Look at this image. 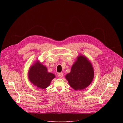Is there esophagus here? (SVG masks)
<instances>
[{"label":"esophagus","mask_w":123,"mask_h":123,"mask_svg":"<svg viewBox=\"0 0 123 123\" xmlns=\"http://www.w3.org/2000/svg\"><path fill=\"white\" fill-rule=\"evenodd\" d=\"M57 76L59 78H62L63 76V74L62 73H58L57 74Z\"/></svg>","instance_id":"esophagus-1"}]
</instances>
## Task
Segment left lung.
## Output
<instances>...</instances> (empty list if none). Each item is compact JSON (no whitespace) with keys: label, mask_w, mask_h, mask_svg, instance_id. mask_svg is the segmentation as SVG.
<instances>
[{"label":"left lung","mask_w":123,"mask_h":123,"mask_svg":"<svg viewBox=\"0 0 123 123\" xmlns=\"http://www.w3.org/2000/svg\"><path fill=\"white\" fill-rule=\"evenodd\" d=\"M94 77L91 62L86 57L80 55L73 65L71 72L66 75L71 86L75 90H81L89 86Z\"/></svg>","instance_id":"8db88e82"}]
</instances>
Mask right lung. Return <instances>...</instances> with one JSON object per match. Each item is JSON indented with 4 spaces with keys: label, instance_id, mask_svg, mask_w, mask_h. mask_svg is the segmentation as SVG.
Segmentation results:
<instances>
[{
    "label": "right lung",
    "instance_id": "1",
    "mask_svg": "<svg viewBox=\"0 0 123 123\" xmlns=\"http://www.w3.org/2000/svg\"><path fill=\"white\" fill-rule=\"evenodd\" d=\"M29 79L34 86L44 89L49 86L51 81L55 78V75L48 73L47 68L37 61L30 68L28 73Z\"/></svg>",
    "mask_w": 123,
    "mask_h": 123
}]
</instances>
